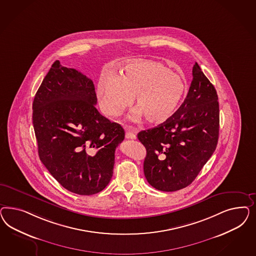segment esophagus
Returning <instances> with one entry per match:
<instances>
[{"mask_svg":"<svg viewBox=\"0 0 256 256\" xmlns=\"http://www.w3.org/2000/svg\"><path fill=\"white\" fill-rule=\"evenodd\" d=\"M126 138L130 140H135L136 139V135L130 130H128V132H126Z\"/></svg>","mask_w":256,"mask_h":256,"instance_id":"34e87169","label":"esophagus"}]
</instances>
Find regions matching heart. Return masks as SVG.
I'll return each mask as SVG.
<instances>
[{"mask_svg":"<svg viewBox=\"0 0 256 256\" xmlns=\"http://www.w3.org/2000/svg\"><path fill=\"white\" fill-rule=\"evenodd\" d=\"M186 92L184 78L155 61L126 64L121 76L112 72L101 75L96 96L102 112L117 116L132 105L135 95L136 106L150 123L162 124L178 110Z\"/></svg>","mask_w":256,"mask_h":256,"instance_id":"heart-1","label":"heart"}]
</instances>
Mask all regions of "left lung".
Returning a JSON list of instances; mask_svg holds the SVG:
<instances>
[{
	"label": "left lung",
	"mask_w": 256,
	"mask_h": 256,
	"mask_svg": "<svg viewBox=\"0 0 256 256\" xmlns=\"http://www.w3.org/2000/svg\"><path fill=\"white\" fill-rule=\"evenodd\" d=\"M182 105L168 121L138 133L146 149L144 172L162 192L190 185L217 148L220 108L215 87L195 62Z\"/></svg>",
	"instance_id": "obj_1"
}]
</instances>
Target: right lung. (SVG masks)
Here are the masks:
<instances>
[{"instance_id":"right-lung-1","label":"right lung","mask_w":256,"mask_h":256,"mask_svg":"<svg viewBox=\"0 0 256 256\" xmlns=\"http://www.w3.org/2000/svg\"><path fill=\"white\" fill-rule=\"evenodd\" d=\"M91 78L55 61L36 94L32 124L40 160L64 188L92 195L110 181L124 128L101 116Z\"/></svg>"}]
</instances>
